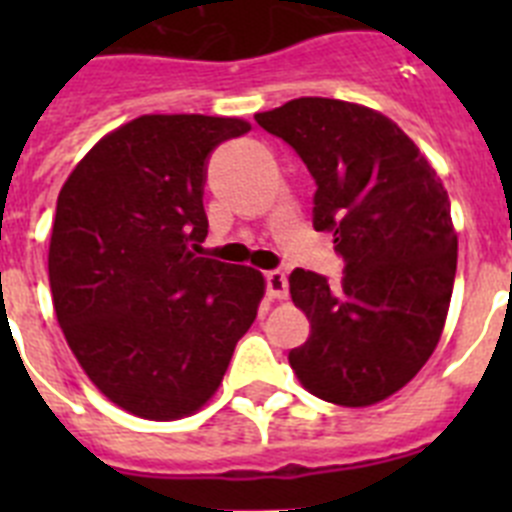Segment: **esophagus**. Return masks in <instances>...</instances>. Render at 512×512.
I'll use <instances>...</instances> for the list:
<instances>
[{"instance_id":"obj_1","label":"esophagus","mask_w":512,"mask_h":512,"mask_svg":"<svg viewBox=\"0 0 512 512\" xmlns=\"http://www.w3.org/2000/svg\"><path fill=\"white\" fill-rule=\"evenodd\" d=\"M264 284H266V297H269V300H284V297L289 295L287 277H284L282 271H266Z\"/></svg>"}]
</instances>
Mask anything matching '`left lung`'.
I'll return each instance as SVG.
<instances>
[{
    "label": "left lung",
    "instance_id": "1",
    "mask_svg": "<svg viewBox=\"0 0 512 512\" xmlns=\"http://www.w3.org/2000/svg\"><path fill=\"white\" fill-rule=\"evenodd\" d=\"M256 122L287 143L315 179L312 228L333 233L338 284L295 269L289 292L310 336L289 351L320 400L364 408L395 395L431 359L456 277V233L441 179L390 117L300 97Z\"/></svg>",
    "mask_w": 512,
    "mask_h": 512
}]
</instances>
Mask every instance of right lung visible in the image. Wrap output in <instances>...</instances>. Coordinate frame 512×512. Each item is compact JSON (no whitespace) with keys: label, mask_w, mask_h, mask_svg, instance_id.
Wrapping results in <instances>:
<instances>
[{"label":"right lung","mask_w":512,"mask_h":512,"mask_svg":"<svg viewBox=\"0 0 512 512\" xmlns=\"http://www.w3.org/2000/svg\"><path fill=\"white\" fill-rule=\"evenodd\" d=\"M248 130L238 117L143 115L99 140L58 194V325L97 390L140 418L200 410L256 320L259 271L197 256L207 161Z\"/></svg>","instance_id":"right-lung-1"}]
</instances>
